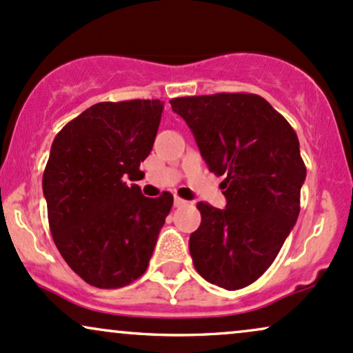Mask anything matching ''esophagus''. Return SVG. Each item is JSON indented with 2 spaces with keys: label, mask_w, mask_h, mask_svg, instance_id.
Returning a JSON list of instances; mask_svg holds the SVG:
<instances>
[{
  "label": "esophagus",
  "mask_w": 353,
  "mask_h": 353,
  "mask_svg": "<svg viewBox=\"0 0 353 353\" xmlns=\"http://www.w3.org/2000/svg\"><path fill=\"white\" fill-rule=\"evenodd\" d=\"M173 205H175L176 208H180V206H185L186 205V201L181 200L180 196H175V200H173Z\"/></svg>",
  "instance_id": "esophagus-1"
}]
</instances>
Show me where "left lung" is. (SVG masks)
<instances>
[{
	"label": "left lung",
	"instance_id": "1",
	"mask_svg": "<svg viewBox=\"0 0 353 353\" xmlns=\"http://www.w3.org/2000/svg\"><path fill=\"white\" fill-rule=\"evenodd\" d=\"M173 112L193 132L214 175H225L226 208L200 201L201 225L190 254L203 279L228 291L266 272L296 225L305 165L299 139L279 112L256 94L176 97Z\"/></svg>",
	"mask_w": 353,
	"mask_h": 353
}]
</instances>
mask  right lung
I'll list each match as a JSON object with an SVG mask.
<instances>
[{
  "label": "right lung",
  "instance_id": "add662e5",
  "mask_svg": "<svg viewBox=\"0 0 353 353\" xmlns=\"http://www.w3.org/2000/svg\"><path fill=\"white\" fill-rule=\"evenodd\" d=\"M163 102H101L54 139L43 175L54 243L87 284L119 289L147 271L173 194L147 198L128 180L143 175Z\"/></svg>",
  "mask_w": 353,
  "mask_h": 353
}]
</instances>
